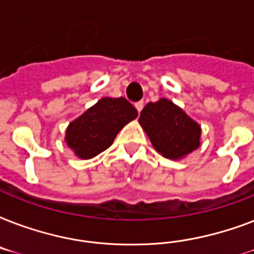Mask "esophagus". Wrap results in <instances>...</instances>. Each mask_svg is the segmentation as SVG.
<instances>
[{"mask_svg": "<svg viewBox=\"0 0 254 254\" xmlns=\"http://www.w3.org/2000/svg\"><path fill=\"white\" fill-rule=\"evenodd\" d=\"M142 108H143V101H138V103H135V109L138 111V113L142 111Z\"/></svg>", "mask_w": 254, "mask_h": 254, "instance_id": "1", "label": "esophagus"}]
</instances>
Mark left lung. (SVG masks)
Segmentation results:
<instances>
[{"mask_svg":"<svg viewBox=\"0 0 254 254\" xmlns=\"http://www.w3.org/2000/svg\"><path fill=\"white\" fill-rule=\"evenodd\" d=\"M138 123L165 158L177 161L200 146V125L167 99L146 104Z\"/></svg>","mask_w":254,"mask_h":254,"instance_id":"left-lung-1","label":"left lung"}]
</instances>
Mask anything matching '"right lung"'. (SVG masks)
<instances>
[{
  "mask_svg": "<svg viewBox=\"0 0 254 254\" xmlns=\"http://www.w3.org/2000/svg\"><path fill=\"white\" fill-rule=\"evenodd\" d=\"M137 116V109L127 99L103 97L69 124L65 142L79 158H93L107 150L117 133Z\"/></svg>",
  "mask_w": 254,
  "mask_h": 254,
  "instance_id": "add662e5",
  "label": "right lung"
}]
</instances>
